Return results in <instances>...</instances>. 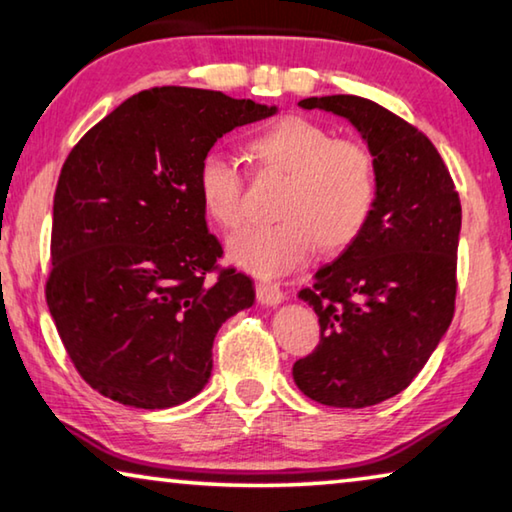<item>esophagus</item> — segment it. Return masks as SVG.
Wrapping results in <instances>:
<instances>
[{
  "label": "esophagus",
  "instance_id": "obj_1",
  "mask_svg": "<svg viewBox=\"0 0 512 512\" xmlns=\"http://www.w3.org/2000/svg\"><path fill=\"white\" fill-rule=\"evenodd\" d=\"M255 291H257V300L262 302V305H266V307L280 305L282 298H284V296H282V289H280V284H275V282H268V280L257 282Z\"/></svg>",
  "mask_w": 512,
  "mask_h": 512
}]
</instances>
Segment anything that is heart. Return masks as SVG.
Masks as SVG:
<instances>
[{
    "mask_svg": "<svg viewBox=\"0 0 512 512\" xmlns=\"http://www.w3.org/2000/svg\"><path fill=\"white\" fill-rule=\"evenodd\" d=\"M259 171L287 173L275 216L230 239L228 257L259 277L291 273L316 244L339 253L359 239L377 203L372 153L354 140H336L327 126L300 115L271 121L246 142ZM196 196L207 219L223 230L244 223V176L235 162L210 151L198 162Z\"/></svg>",
    "mask_w": 512,
    "mask_h": 512,
    "instance_id": "b5f03b06",
    "label": "heart"
}]
</instances>
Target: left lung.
<instances>
[{
    "instance_id": "8db88e82",
    "label": "left lung",
    "mask_w": 512,
    "mask_h": 512,
    "mask_svg": "<svg viewBox=\"0 0 512 512\" xmlns=\"http://www.w3.org/2000/svg\"><path fill=\"white\" fill-rule=\"evenodd\" d=\"M298 106L348 119L377 167L366 230L298 293L320 341L293 363L314 402L363 409L402 393L452 323L461 198L429 137L379 103L334 94Z\"/></svg>"
}]
</instances>
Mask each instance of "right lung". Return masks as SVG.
Instances as JSON below:
<instances>
[{
	"label": "right lung",
	"instance_id": "right-lung-1",
	"mask_svg": "<svg viewBox=\"0 0 512 512\" xmlns=\"http://www.w3.org/2000/svg\"><path fill=\"white\" fill-rule=\"evenodd\" d=\"M275 112L164 85L126 99L67 155L45 293L94 391L135 409H169L203 391L214 336L253 307L255 287L216 264L223 248L207 230L196 169L219 137Z\"/></svg>",
	"mask_w": 512,
	"mask_h": 512
}]
</instances>
